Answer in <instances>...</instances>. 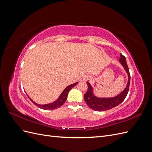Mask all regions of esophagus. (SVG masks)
Returning <instances> with one entry per match:
<instances>
[{"label": "esophagus", "instance_id": "esophagus-1", "mask_svg": "<svg viewBox=\"0 0 152 152\" xmlns=\"http://www.w3.org/2000/svg\"><path fill=\"white\" fill-rule=\"evenodd\" d=\"M91 79V76H90V75H89V74H86V75H84V77H83V80H84V81H87V80H89Z\"/></svg>", "mask_w": 152, "mask_h": 152}]
</instances>
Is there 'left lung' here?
Wrapping results in <instances>:
<instances>
[{
	"instance_id": "1",
	"label": "left lung",
	"mask_w": 152,
	"mask_h": 152,
	"mask_svg": "<svg viewBox=\"0 0 152 152\" xmlns=\"http://www.w3.org/2000/svg\"><path fill=\"white\" fill-rule=\"evenodd\" d=\"M120 55L121 58L119 59V61H120L121 65L123 66L124 68L125 69L128 75V82L127 86L122 93L113 98H98L94 95L93 92V87H92L91 84L88 82H87L88 89H87V93L84 94V100L87 106L91 109L95 110V111H106V110H108L117 107V106L121 104L125 99L128 93L130 85L131 76L125 56H123L122 54Z\"/></svg>"
}]
</instances>
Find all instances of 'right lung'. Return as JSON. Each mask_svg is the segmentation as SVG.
I'll return each mask as SVG.
<instances>
[{
	"instance_id": "1",
	"label": "right lung",
	"mask_w": 152,
	"mask_h": 152,
	"mask_svg": "<svg viewBox=\"0 0 152 152\" xmlns=\"http://www.w3.org/2000/svg\"><path fill=\"white\" fill-rule=\"evenodd\" d=\"M78 83H79V82H77L74 84L67 86L66 88L64 89V91L62 92V93L61 94L60 96H59V97L58 98L57 100L55 101V102H54L53 103L46 104H39L36 103L29 97L28 95H27V94H26V95L28 96V97L31 101V102L33 103L34 104H35L37 106V107H38L39 108H40L44 109V110H54V109H56L59 107H61V106L65 103L66 100L67 99L68 92L70 91V90L72 88V87H73L75 86H76Z\"/></svg>"
}]
</instances>
